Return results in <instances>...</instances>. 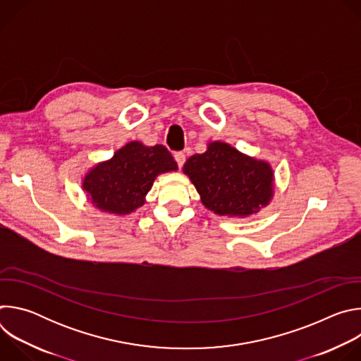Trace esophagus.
<instances>
[{"instance_id": "34e87169", "label": "esophagus", "mask_w": 361, "mask_h": 361, "mask_svg": "<svg viewBox=\"0 0 361 361\" xmlns=\"http://www.w3.org/2000/svg\"><path fill=\"white\" fill-rule=\"evenodd\" d=\"M174 159H176V161H177L178 169H181V167L184 166V163H185V154L181 152V151H178V152L174 154Z\"/></svg>"}]
</instances>
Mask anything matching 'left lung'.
<instances>
[{"label":"left lung","instance_id":"8db88e82","mask_svg":"<svg viewBox=\"0 0 361 361\" xmlns=\"http://www.w3.org/2000/svg\"><path fill=\"white\" fill-rule=\"evenodd\" d=\"M201 202L220 216L245 217L267 205L273 197V170L226 142H210L191 156L183 169Z\"/></svg>","mask_w":361,"mask_h":361}]
</instances>
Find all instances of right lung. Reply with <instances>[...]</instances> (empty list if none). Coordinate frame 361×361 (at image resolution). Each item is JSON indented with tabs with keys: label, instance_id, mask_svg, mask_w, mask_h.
Segmentation results:
<instances>
[{
	"label": "right lung",
	"instance_id": "obj_1",
	"mask_svg": "<svg viewBox=\"0 0 361 361\" xmlns=\"http://www.w3.org/2000/svg\"><path fill=\"white\" fill-rule=\"evenodd\" d=\"M177 170L171 152L161 144L147 147L128 142L111 160L95 166L82 188L97 209L113 214H130L144 204L156 177Z\"/></svg>",
	"mask_w": 361,
	"mask_h": 361
}]
</instances>
